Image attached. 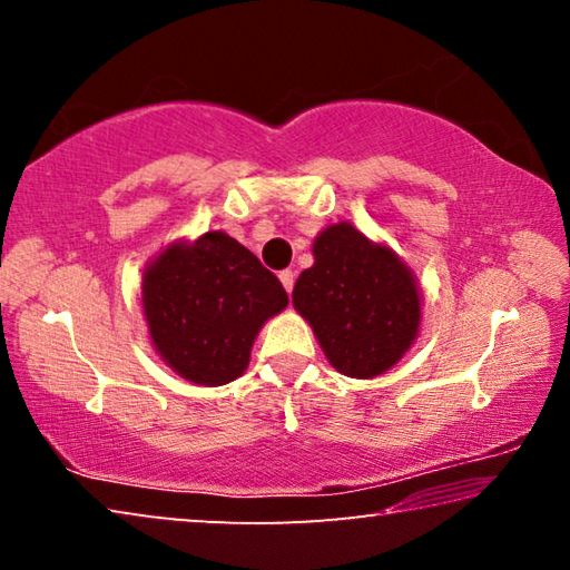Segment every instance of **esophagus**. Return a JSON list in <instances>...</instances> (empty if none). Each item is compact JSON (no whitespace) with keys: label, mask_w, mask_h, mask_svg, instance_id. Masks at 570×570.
I'll use <instances>...</instances> for the list:
<instances>
[{"label":"esophagus","mask_w":570,"mask_h":570,"mask_svg":"<svg viewBox=\"0 0 570 570\" xmlns=\"http://www.w3.org/2000/svg\"><path fill=\"white\" fill-rule=\"evenodd\" d=\"M278 278H282V284H284L286 292L292 294V292H294V278H296V274L292 272V268H286V272L278 274Z\"/></svg>","instance_id":"esophagus-1"}]
</instances>
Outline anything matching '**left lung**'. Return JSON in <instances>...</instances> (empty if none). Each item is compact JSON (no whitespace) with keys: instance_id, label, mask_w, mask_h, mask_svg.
<instances>
[{"instance_id":"left-lung-1","label":"left lung","mask_w":570,"mask_h":570,"mask_svg":"<svg viewBox=\"0 0 570 570\" xmlns=\"http://www.w3.org/2000/svg\"><path fill=\"white\" fill-rule=\"evenodd\" d=\"M292 298L346 377H377L417 340L420 288L412 272L346 220L314 238V266L296 278Z\"/></svg>"}]
</instances>
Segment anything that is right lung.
<instances>
[{
  "label": "right lung",
  "mask_w": 570,
  "mask_h": 570,
  "mask_svg": "<svg viewBox=\"0 0 570 570\" xmlns=\"http://www.w3.org/2000/svg\"><path fill=\"white\" fill-rule=\"evenodd\" d=\"M286 304L282 282L224 230L170 244L142 272L153 346L173 372L204 387L244 374L258 330Z\"/></svg>",
  "instance_id": "right-lung-1"
}]
</instances>
